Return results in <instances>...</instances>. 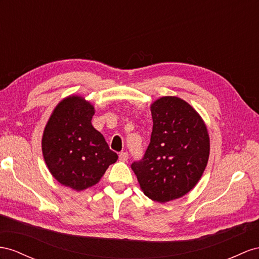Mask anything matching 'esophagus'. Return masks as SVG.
Returning a JSON list of instances; mask_svg holds the SVG:
<instances>
[{"label": "esophagus", "instance_id": "obj_1", "mask_svg": "<svg viewBox=\"0 0 259 259\" xmlns=\"http://www.w3.org/2000/svg\"><path fill=\"white\" fill-rule=\"evenodd\" d=\"M128 158H129V154L127 153V152H121V153L119 154V160L122 162H127Z\"/></svg>", "mask_w": 259, "mask_h": 259}]
</instances>
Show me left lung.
<instances>
[{
	"label": "left lung",
	"instance_id": "8db88e82",
	"mask_svg": "<svg viewBox=\"0 0 259 259\" xmlns=\"http://www.w3.org/2000/svg\"><path fill=\"white\" fill-rule=\"evenodd\" d=\"M153 129L141 161L134 162L144 195L167 202L186 195L200 180L208 164L210 139L200 115L176 96H164L151 105Z\"/></svg>",
	"mask_w": 259,
	"mask_h": 259
}]
</instances>
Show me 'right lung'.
Here are the masks:
<instances>
[{
    "instance_id": "1",
    "label": "right lung",
    "mask_w": 259,
    "mask_h": 259,
    "mask_svg": "<svg viewBox=\"0 0 259 259\" xmlns=\"http://www.w3.org/2000/svg\"><path fill=\"white\" fill-rule=\"evenodd\" d=\"M94 114V106L83 97H65L44 130L41 149L49 171L63 186L76 191L94 186L118 160L103 135L92 125Z\"/></svg>"
}]
</instances>
